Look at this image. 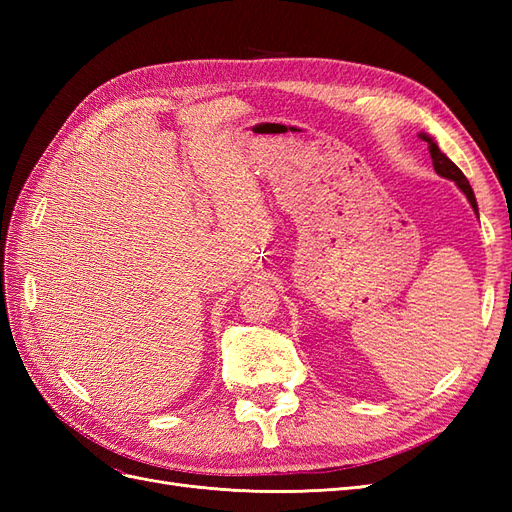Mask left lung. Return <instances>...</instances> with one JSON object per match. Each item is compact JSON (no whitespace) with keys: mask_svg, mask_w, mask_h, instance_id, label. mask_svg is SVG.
I'll return each mask as SVG.
<instances>
[{"mask_svg":"<svg viewBox=\"0 0 512 512\" xmlns=\"http://www.w3.org/2000/svg\"><path fill=\"white\" fill-rule=\"evenodd\" d=\"M423 138V141L429 145V153H431V162H433V168H436V173L440 175V177H444V179H451V181H455V185L457 188L468 196V200H470V205H472V209L476 211V215H478V205H476V198H474V192H472V188H470V181L466 179V175L461 173V170L457 168V164L455 162H451L448 160L444 153L440 151V147L433 143V138L429 136V134H418Z\"/></svg>","mask_w":512,"mask_h":512,"instance_id":"1","label":"left lung"}]
</instances>
